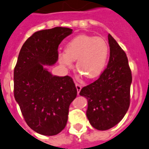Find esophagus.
<instances>
[{
    "label": "esophagus",
    "mask_w": 149,
    "mask_h": 149,
    "mask_svg": "<svg viewBox=\"0 0 149 149\" xmlns=\"http://www.w3.org/2000/svg\"><path fill=\"white\" fill-rule=\"evenodd\" d=\"M76 90H77L78 94H79V92H80V90H81V84H78V83H76Z\"/></svg>",
    "instance_id": "obj_1"
}]
</instances>
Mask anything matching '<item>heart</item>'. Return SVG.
<instances>
[{"label":"heart","instance_id":"1","mask_svg":"<svg viewBox=\"0 0 149 149\" xmlns=\"http://www.w3.org/2000/svg\"><path fill=\"white\" fill-rule=\"evenodd\" d=\"M109 47L105 40L86 34H80L67 43L65 52L59 54V63L71 68L76 60V68L88 79L98 77L107 62Z\"/></svg>","mask_w":149,"mask_h":149}]
</instances>
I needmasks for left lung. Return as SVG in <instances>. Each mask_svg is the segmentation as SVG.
<instances>
[{"instance_id": "1", "label": "left lung", "mask_w": 149, "mask_h": 149, "mask_svg": "<svg viewBox=\"0 0 149 149\" xmlns=\"http://www.w3.org/2000/svg\"><path fill=\"white\" fill-rule=\"evenodd\" d=\"M109 59L96 81L84 87L80 95L88 102L87 117L98 130H107L123 119L130 104L132 77L126 53L109 34Z\"/></svg>"}]
</instances>
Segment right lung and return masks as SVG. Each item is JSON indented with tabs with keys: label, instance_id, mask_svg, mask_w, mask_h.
<instances>
[{
	"label": "right lung",
	"instance_id": "add662e5",
	"mask_svg": "<svg viewBox=\"0 0 149 149\" xmlns=\"http://www.w3.org/2000/svg\"><path fill=\"white\" fill-rule=\"evenodd\" d=\"M73 29L55 27L34 33L20 49L14 70V95L28 126L56 135L65 129L69 107L77 95L73 79L53 76L44 65L58 60V47Z\"/></svg>",
	"mask_w": 149,
	"mask_h": 149
}]
</instances>
